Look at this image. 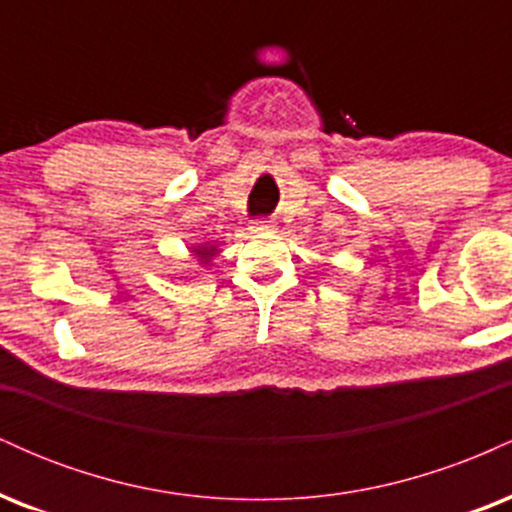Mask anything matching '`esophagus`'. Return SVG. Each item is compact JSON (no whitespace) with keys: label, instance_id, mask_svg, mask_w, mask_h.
<instances>
[{"label":"esophagus","instance_id":"esophagus-1","mask_svg":"<svg viewBox=\"0 0 512 512\" xmlns=\"http://www.w3.org/2000/svg\"><path fill=\"white\" fill-rule=\"evenodd\" d=\"M250 231H252V233L274 231V223H272V221H264V219H255V221H250Z\"/></svg>","mask_w":512,"mask_h":512}]
</instances>
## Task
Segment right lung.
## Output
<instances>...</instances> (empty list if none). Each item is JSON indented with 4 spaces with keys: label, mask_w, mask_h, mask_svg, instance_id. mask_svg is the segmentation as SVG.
Returning a JSON list of instances; mask_svg holds the SVG:
<instances>
[{
    "label": "right lung",
    "mask_w": 512,
    "mask_h": 512,
    "mask_svg": "<svg viewBox=\"0 0 512 512\" xmlns=\"http://www.w3.org/2000/svg\"><path fill=\"white\" fill-rule=\"evenodd\" d=\"M192 252H195V255H197L199 260H202L204 264H209L211 257L216 255V248H214V245H197V248L192 250Z\"/></svg>",
    "instance_id": "obj_1"
}]
</instances>
